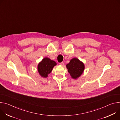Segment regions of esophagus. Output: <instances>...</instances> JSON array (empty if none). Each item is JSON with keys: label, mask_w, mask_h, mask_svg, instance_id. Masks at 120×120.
<instances>
[{"label": "esophagus", "mask_w": 120, "mask_h": 120, "mask_svg": "<svg viewBox=\"0 0 120 120\" xmlns=\"http://www.w3.org/2000/svg\"><path fill=\"white\" fill-rule=\"evenodd\" d=\"M60 64L61 66H63L64 65V63L63 62H60Z\"/></svg>", "instance_id": "34e87169"}]
</instances>
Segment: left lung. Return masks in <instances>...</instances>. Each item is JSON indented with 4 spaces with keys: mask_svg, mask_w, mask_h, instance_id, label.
<instances>
[{
    "mask_svg": "<svg viewBox=\"0 0 120 120\" xmlns=\"http://www.w3.org/2000/svg\"><path fill=\"white\" fill-rule=\"evenodd\" d=\"M66 67L71 77L74 79L80 76L84 70V64L77 58L71 59Z\"/></svg>",
    "mask_w": 120,
    "mask_h": 120,
    "instance_id": "8db88e82",
    "label": "left lung"
}]
</instances>
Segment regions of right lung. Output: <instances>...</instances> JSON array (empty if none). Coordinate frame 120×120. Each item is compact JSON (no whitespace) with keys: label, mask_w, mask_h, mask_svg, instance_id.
I'll use <instances>...</instances> for the list:
<instances>
[{"label":"right lung","mask_w":120,"mask_h":120,"mask_svg":"<svg viewBox=\"0 0 120 120\" xmlns=\"http://www.w3.org/2000/svg\"><path fill=\"white\" fill-rule=\"evenodd\" d=\"M56 65V63L51 60L48 58H45L40 62L38 67V70L41 76L42 77H47L54 66Z\"/></svg>","instance_id":"obj_1"}]
</instances>
